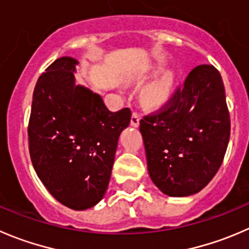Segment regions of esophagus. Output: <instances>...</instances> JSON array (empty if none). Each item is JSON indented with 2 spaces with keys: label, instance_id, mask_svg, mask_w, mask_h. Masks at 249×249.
Here are the masks:
<instances>
[{
  "label": "esophagus",
  "instance_id": "1",
  "mask_svg": "<svg viewBox=\"0 0 249 249\" xmlns=\"http://www.w3.org/2000/svg\"><path fill=\"white\" fill-rule=\"evenodd\" d=\"M139 124H140V114L139 113L134 112L131 115V125L132 126L136 127V126H139Z\"/></svg>",
  "mask_w": 249,
  "mask_h": 249
}]
</instances>
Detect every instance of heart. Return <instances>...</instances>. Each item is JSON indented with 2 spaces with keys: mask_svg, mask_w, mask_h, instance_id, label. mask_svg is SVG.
I'll return each instance as SVG.
<instances>
[{
  "mask_svg": "<svg viewBox=\"0 0 249 249\" xmlns=\"http://www.w3.org/2000/svg\"><path fill=\"white\" fill-rule=\"evenodd\" d=\"M171 88H173V78L170 75H164L158 81L144 89L142 97L147 105L158 107L169 100Z\"/></svg>",
  "mask_w": 249,
  "mask_h": 249,
  "instance_id": "heart-1",
  "label": "heart"
}]
</instances>
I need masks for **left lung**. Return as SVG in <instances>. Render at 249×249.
Masks as SVG:
<instances>
[{
    "instance_id": "1",
    "label": "left lung",
    "mask_w": 249,
    "mask_h": 249,
    "mask_svg": "<svg viewBox=\"0 0 249 249\" xmlns=\"http://www.w3.org/2000/svg\"><path fill=\"white\" fill-rule=\"evenodd\" d=\"M230 126L220 73L209 64L196 67L166 105L140 120L154 185L170 197L204 189L223 163Z\"/></svg>"
}]
</instances>
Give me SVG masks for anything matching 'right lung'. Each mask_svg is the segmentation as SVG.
Here are the masks:
<instances>
[{
  "label": "right lung",
  "instance_id": "1",
  "mask_svg": "<svg viewBox=\"0 0 249 249\" xmlns=\"http://www.w3.org/2000/svg\"><path fill=\"white\" fill-rule=\"evenodd\" d=\"M78 63L58 58L41 74L28 136L31 163L48 192L68 208L84 211L107 191L118 139L131 110L110 112L100 95L75 85Z\"/></svg>",
  "mask_w": 249,
  "mask_h": 249
}]
</instances>
